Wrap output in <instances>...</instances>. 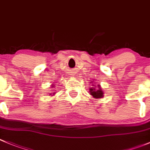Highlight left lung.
Masks as SVG:
<instances>
[{"label":"left lung","instance_id":"left-lung-1","mask_svg":"<svg viewBox=\"0 0 150 150\" xmlns=\"http://www.w3.org/2000/svg\"><path fill=\"white\" fill-rule=\"evenodd\" d=\"M90 93L95 98H100V97H103V92L102 89L96 90V88H90Z\"/></svg>","mask_w":150,"mask_h":150}]
</instances>
